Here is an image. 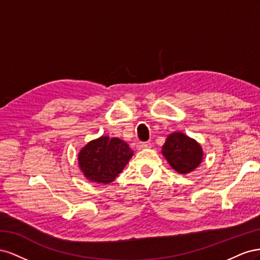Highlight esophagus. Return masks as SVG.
I'll use <instances>...</instances> for the list:
<instances>
[{"label": "esophagus", "instance_id": "obj_1", "mask_svg": "<svg viewBox=\"0 0 260 260\" xmlns=\"http://www.w3.org/2000/svg\"><path fill=\"white\" fill-rule=\"evenodd\" d=\"M151 146H152V144L149 143V142H139L137 144V147L139 149H144V148H148V147H151Z\"/></svg>", "mask_w": 260, "mask_h": 260}]
</instances>
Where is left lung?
<instances>
[{
    "instance_id": "8db88e82",
    "label": "left lung",
    "mask_w": 260,
    "mask_h": 260,
    "mask_svg": "<svg viewBox=\"0 0 260 260\" xmlns=\"http://www.w3.org/2000/svg\"><path fill=\"white\" fill-rule=\"evenodd\" d=\"M161 153L172 169L181 175H186L198 168L204 155L201 145L182 132L169 135L162 145Z\"/></svg>"
}]
</instances>
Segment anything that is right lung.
I'll use <instances>...</instances> for the list:
<instances>
[{
    "mask_svg": "<svg viewBox=\"0 0 260 260\" xmlns=\"http://www.w3.org/2000/svg\"><path fill=\"white\" fill-rule=\"evenodd\" d=\"M133 151L124 141L101 137L86 144L78 155L79 167L92 182L111 183L128 164Z\"/></svg>",
    "mask_w": 260,
    "mask_h": 260,
    "instance_id": "add662e5",
    "label": "right lung"
}]
</instances>
